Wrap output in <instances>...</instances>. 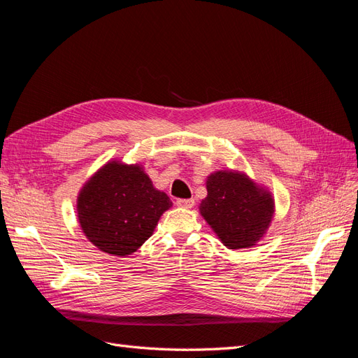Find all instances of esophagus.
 <instances>
[{
  "label": "esophagus",
  "mask_w": 358,
  "mask_h": 358,
  "mask_svg": "<svg viewBox=\"0 0 358 358\" xmlns=\"http://www.w3.org/2000/svg\"><path fill=\"white\" fill-rule=\"evenodd\" d=\"M194 203H196V201H194L192 199H179V200L176 201V204L180 206V208H187V209L192 208Z\"/></svg>",
  "instance_id": "esophagus-1"
}]
</instances>
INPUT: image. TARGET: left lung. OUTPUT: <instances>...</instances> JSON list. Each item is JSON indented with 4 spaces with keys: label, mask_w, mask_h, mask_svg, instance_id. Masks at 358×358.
<instances>
[{
    "label": "left lung",
    "mask_w": 358,
    "mask_h": 358,
    "mask_svg": "<svg viewBox=\"0 0 358 358\" xmlns=\"http://www.w3.org/2000/svg\"><path fill=\"white\" fill-rule=\"evenodd\" d=\"M206 188L200 213L227 248H251L266 234L275 212L267 189L243 173L229 170L212 173Z\"/></svg>",
    "instance_id": "8db88e82"
}]
</instances>
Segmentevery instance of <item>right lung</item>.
<instances>
[{
	"mask_svg": "<svg viewBox=\"0 0 358 358\" xmlns=\"http://www.w3.org/2000/svg\"><path fill=\"white\" fill-rule=\"evenodd\" d=\"M171 204L142 167L110 161L80 189L78 216L85 236L100 251L127 257L152 236Z\"/></svg>",
	"mask_w": 358,
	"mask_h": 358,
	"instance_id": "obj_1",
	"label": "right lung"
}]
</instances>
